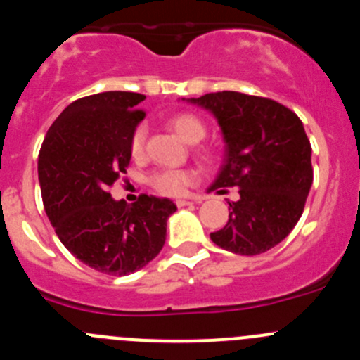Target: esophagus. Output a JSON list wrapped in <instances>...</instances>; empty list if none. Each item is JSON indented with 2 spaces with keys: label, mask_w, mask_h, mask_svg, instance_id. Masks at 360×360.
<instances>
[{
  "label": "esophagus",
  "mask_w": 360,
  "mask_h": 360,
  "mask_svg": "<svg viewBox=\"0 0 360 360\" xmlns=\"http://www.w3.org/2000/svg\"><path fill=\"white\" fill-rule=\"evenodd\" d=\"M193 200H176L178 207H187V205H193Z\"/></svg>",
  "instance_id": "34e87169"
}]
</instances>
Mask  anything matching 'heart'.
<instances>
[{"label":"heart","instance_id":"heart-1","mask_svg":"<svg viewBox=\"0 0 360 360\" xmlns=\"http://www.w3.org/2000/svg\"><path fill=\"white\" fill-rule=\"evenodd\" d=\"M169 128L174 129L184 141L189 144H196L205 136L207 128L203 120L195 113H178L169 119ZM146 139H148V129L146 126H136L135 131L129 139V151L135 158H141L146 151ZM207 155V151H202ZM196 182V173L193 169H162L153 173L149 178V184L157 193L165 196H182Z\"/></svg>","mask_w":360,"mask_h":360}]
</instances>
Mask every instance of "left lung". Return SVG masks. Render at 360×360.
Here are the masks:
<instances>
[{
  "instance_id": "obj_1",
  "label": "left lung",
  "mask_w": 360,
  "mask_h": 360,
  "mask_svg": "<svg viewBox=\"0 0 360 360\" xmlns=\"http://www.w3.org/2000/svg\"><path fill=\"white\" fill-rule=\"evenodd\" d=\"M218 119L224 165L209 191L240 187L229 221L211 232L218 247L256 256L281 243L303 214L314 182L311 146L294 111L272 98L216 91L191 98Z\"/></svg>"
}]
</instances>
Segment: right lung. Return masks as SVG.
Returning a JSON list of instances; mask_svg holds the SVG:
<instances>
[{"mask_svg":"<svg viewBox=\"0 0 360 360\" xmlns=\"http://www.w3.org/2000/svg\"><path fill=\"white\" fill-rule=\"evenodd\" d=\"M146 95L104 91L73 101L53 120L37 160L41 196L61 243L84 265L126 276L165 243L171 200L141 195L115 202L110 187L128 169L129 139L144 119Z\"/></svg>","mask_w":360,"mask_h":360,"instance_id":"right-lung-1","label":"right lung"}]
</instances>
